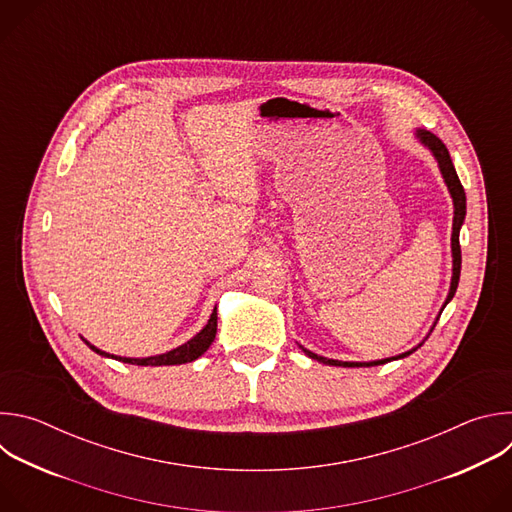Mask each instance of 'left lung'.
<instances>
[{
    "instance_id": "8db88e82",
    "label": "left lung",
    "mask_w": 512,
    "mask_h": 512,
    "mask_svg": "<svg viewBox=\"0 0 512 512\" xmlns=\"http://www.w3.org/2000/svg\"><path fill=\"white\" fill-rule=\"evenodd\" d=\"M417 137L421 139L423 145H427V148L433 152L437 164H440V170H442V176L448 184V190L454 198V231H452V255H454V275H452V285H450V294H448V300L444 304V308L448 306V302L454 298L456 289H458V281H460V269H462V249H460V229H462V223H464V216H466V192H464V186L456 174V168L452 164V158H450V152L444 145V141L433 135L431 131H425V129H417ZM304 352L318 360V362H324V364H332V367H377V364H385V362H391L395 358H403L411 352H405V354H399L395 358H385V360H375V362H342V360H332V358H324V356H318L310 350L304 348Z\"/></svg>"
}]
</instances>
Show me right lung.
Listing matches in <instances>:
<instances>
[{"label":"right lung","mask_w":512,"mask_h":512,"mask_svg":"<svg viewBox=\"0 0 512 512\" xmlns=\"http://www.w3.org/2000/svg\"><path fill=\"white\" fill-rule=\"evenodd\" d=\"M214 336H216V308L212 310L208 324H206V326H204V328H202V330H200L192 340H188L186 344H182V346H178V348H174V350H170V352H166V354L148 356V358H125V356H113V354H107V352H103V350L95 348L93 344H89L87 340H85V342H87V344L91 346V350H95L97 354L111 356V358L121 360V362L139 364V367H164V364H184V362H192V360H196L198 356H202V354L208 350V346L212 344Z\"/></svg>","instance_id":"right-lung-1"}]
</instances>
